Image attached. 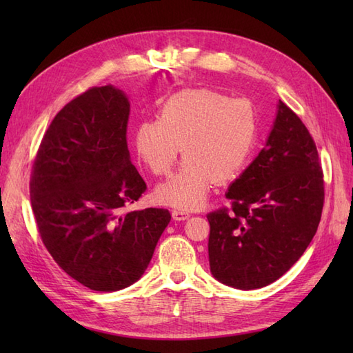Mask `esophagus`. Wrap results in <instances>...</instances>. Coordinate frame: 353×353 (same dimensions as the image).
<instances>
[{
    "instance_id": "esophagus-1",
    "label": "esophagus",
    "mask_w": 353,
    "mask_h": 353,
    "mask_svg": "<svg viewBox=\"0 0 353 353\" xmlns=\"http://www.w3.org/2000/svg\"><path fill=\"white\" fill-rule=\"evenodd\" d=\"M172 219L176 221H182V220H188L190 219V212L185 211V209H172Z\"/></svg>"
}]
</instances>
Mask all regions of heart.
Segmentation results:
<instances>
[{"label": "heart", "mask_w": 353, "mask_h": 353, "mask_svg": "<svg viewBox=\"0 0 353 353\" xmlns=\"http://www.w3.org/2000/svg\"><path fill=\"white\" fill-rule=\"evenodd\" d=\"M259 112L249 99H232L214 89H186L162 104L159 117L133 130L142 163L154 176H167L181 153V168L156 190L163 205L194 209L212 183H226L244 170L259 137Z\"/></svg>", "instance_id": "heart-1"}]
</instances>
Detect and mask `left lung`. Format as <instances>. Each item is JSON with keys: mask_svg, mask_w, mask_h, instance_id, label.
<instances>
[{"mask_svg": "<svg viewBox=\"0 0 353 353\" xmlns=\"http://www.w3.org/2000/svg\"><path fill=\"white\" fill-rule=\"evenodd\" d=\"M209 212V265L216 281L239 290L267 287L296 264L316 235L325 181L311 133L279 101L265 147Z\"/></svg>", "mask_w": 353, "mask_h": 353, "instance_id": "left-lung-1", "label": "left lung"}]
</instances>
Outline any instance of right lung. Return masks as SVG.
Here are the masks:
<instances>
[{"label":"right lung","instance_id":"right-lung-1","mask_svg":"<svg viewBox=\"0 0 353 353\" xmlns=\"http://www.w3.org/2000/svg\"><path fill=\"white\" fill-rule=\"evenodd\" d=\"M130 104L114 86H94L59 112L30 176L43 245L66 274L94 291H118L144 274L168 226V209L127 212L147 190L130 162Z\"/></svg>","mask_w":353,"mask_h":353}]
</instances>
